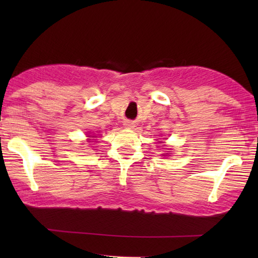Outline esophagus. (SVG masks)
Returning <instances> with one entry per match:
<instances>
[{"instance_id": "34e87169", "label": "esophagus", "mask_w": 258, "mask_h": 258, "mask_svg": "<svg viewBox=\"0 0 258 258\" xmlns=\"http://www.w3.org/2000/svg\"><path fill=\"white\" fill-rule=\"evenodd\" d=\"M124 125H125V127H126V128H128V130H131V128H134V127H135L134 121H132V120H126Z\"/></svg>"}]
</instances>
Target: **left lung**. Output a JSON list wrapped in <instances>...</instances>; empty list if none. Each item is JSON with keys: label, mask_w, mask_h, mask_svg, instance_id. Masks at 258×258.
<instances>
[{"label": "left lung", "mask_w": 258, "mask_h": 258, "mask_svg": "<svg viewBox=\"0 0 258 258\" xmlns=\"http://www.w3.org/2000/svg\"><path fill=\"white\" fill-rule=\"evenodd\" d=\"M168 154H169V151H167V152H165V154H163V156H164V157H166V156H169Z\"/></svg>", "instance_id": "left-lung-1"}]
</instances>
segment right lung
Here are the masks:
<instances>
[{"label":"right lung","instance_id":"1","mask_svg":"<svg viewBox=\"0 0 258 258\" xmlns=\"http://www.w3.org/2000/svg\"><path fill=\"white\" fill-rule=\"evenodd\" d=\"M92 138H95V137H92Z\"/></svg>","mask_w":258,"mask_h":258}]
</instances>
